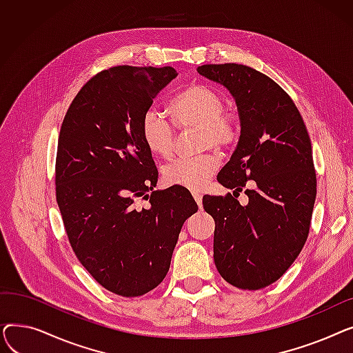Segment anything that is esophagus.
<instances>
[{"instance_id": "34e87169", "label": "esophagus", "mask_w": 353, "mask_h": 353, "mask_svg": "<svg viewBox=\"0 0 353 353\" xmlns=\"http://www.w3.org/2000/svg\"><path fill=\"white\" fill-rule=\"evenodd\" d=\"M193 197H194V200H196V203H197V206L201 208V205H203V197H201V194L193 193Z\"/></svg>"}]
</instances>
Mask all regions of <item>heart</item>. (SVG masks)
Listing matches in <instances>:
<instances>
[{
	"label": "heart",
	"mask_w": 353,
	"mask_h": 353,
	"mask_svg": "<svg viewBox=\"0 0 353 353\" xmlns=\"http://www.w3.org/2000/svg\"><path fill=\"white\" fill-rule=\"evenodd\" d=\"M173 123L180 128H199L200 145L225 148L239 139V123L225 111V99L214 88L193 84L183 90L169 105ZM140 134L148 152L169 157L174 148V130L159 111L147 110L141 117ZM219 169V159L203 154L192 159H179L163 167V180L167 186L197 192Z\"/></svg>",
	"instance_id": "heart-1"
}]
</instances>
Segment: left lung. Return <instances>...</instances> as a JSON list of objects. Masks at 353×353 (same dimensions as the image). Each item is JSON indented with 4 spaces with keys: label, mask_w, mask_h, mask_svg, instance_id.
<instances>
[{
    "label": "left lung",
    "mask_w": 353,
    "mask_h": 353,
    "mask_svg": "<svg viewBox=\"0 0 353 353\" xmlns=\"http://www.w3.org/2000/svg\"><path fill=\"white\" fill-rule=\"evenodd\" d=\"M197 71L230 91L240 119L236 150L217 181L234 195L254 180L248 205L232 194L203 197L216 223L214 265L230 285L257 290L281 279L307 239L316 199L310 139L298 107L265 74L234 63Z\"/></svg>",
    "instance_id": "1"
}]
</instances>
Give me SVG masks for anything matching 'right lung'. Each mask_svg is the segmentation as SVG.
<instances>
[{"label": "right lung", "mask_w": 353, "mask_h": 353, "mask_svg": "<svg viewBox=\"0 0 353 353\" xmlns=\"http://www.w3.org/2000/svg\"><path fill=\"white\" fill-rule=\"evenodd\" d=\"M176 77L173 67L104 70L74 97L60 130L55 196L70 245L103 288L125 298L161 283L199 209L188 190H153L159 173L140 134L143 114ZM136 196L151 208L137 210Z\"/></svg>", "instance_id": "add662e5"}]
</instances>
